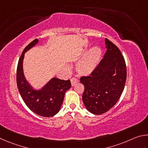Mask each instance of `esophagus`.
Returning a JSON list of instances; mask_svg holds the SVG:
<instances>
[{
  "instance_id": "34e87169",
  "label": "esophagus",
  "mask_w": 148,
  "mask_h": 148,
  "mask_svg": "<svg viewBox=\"0 0 148 148\" xmlns=\"http://www.w3.org/2000/svg\"><path fill=\"white\" fill-rule=\"evenodd\" d=\"M78 82H79L78 80H77L76 78H75V77H72L71 79V83L72 86H74V85L76 83H77Z\"/></svg>"
}]
</instances>
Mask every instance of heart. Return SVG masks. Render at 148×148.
<instances>
[{
	"mask_svg": "<svg viewBox=\"0 0 148 148\" xmlns=\"http://www.w3.org/2000/svg\"><path fill=\"white\" fill-rule=\"evenodd\" d=\"M101 56V51L98 47L93 48L83 60L77 65V71L81 75H89L97 66Z\"/></svg>",
	"mask_w": 148,
	"mask_h": 148,
	"instance_id": "obj_1",
	"label": "heart"
}]
</instances>
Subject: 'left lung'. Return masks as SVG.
Masks as SVG:
<instances>
[{"label": "left lung", "instance_id": "left-lung-1", "mask_svg": "<svg viewBox=\"0 0 148 148\" xmlns=\"http://www.w3.org/2000/svg\"><path fill=\"white\" fill-rule=\"evenodd\" d=\"M104 58L88 76H82L84 85L82 101L87 110L101 114L115 105L123 91L127 78L125 59L120 49L105 39Z\"/></svg>", "mask_w": 148, "mask_h": 148}]
</instances>
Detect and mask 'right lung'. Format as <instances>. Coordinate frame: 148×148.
I'll use <instances>...</instances> for the list:
<instances>
[{"label":"right lung","mask_w":148,"mask_h":148,"mask_svg":"<svg viewBox=\"0 0 148 148\" xmlns=\"http://www.w3.org/2000/svg\"><path fill=\"white\" fill-rule=\"evenodd\" d=\"M38 42L35 39L25 48L20 56L17 67L16 80L18 90L26 105L39 116L51 117L59 112L65 93L71 86L69 80L52 79L42 89L37 91L32 88L25 78L23 61L25 53Z\"/></svg>","instance_id":"obj_1"}]
</instances>
